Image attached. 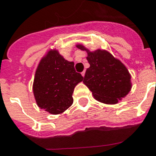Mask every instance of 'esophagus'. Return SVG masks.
<instances>
[{"instance_id": "obj_1", "label": "esophagus", "mask_w": 156, "mask_h": 156, "mask_svg": "<svg viewBox=\"0 0 156 156\" xmlns=\"http://www.w3.org/2000/svg\"><path fill=\"white\" fill-rule=\"evenodd\" d=\"M81 75L83 76H84V75H85V71H83V72H81Z\"/></svg>"}]
</instances>
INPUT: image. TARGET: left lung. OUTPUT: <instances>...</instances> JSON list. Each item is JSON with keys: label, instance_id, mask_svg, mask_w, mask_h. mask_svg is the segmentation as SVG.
Returning <instances> with one entry per match:
<instances>
[{"label": "left lung", "instance_id": "left-lung-1", "mask_svg": "<svg viewBox=\"0 0 156 156\" xmlns=\"http://www.w3.org/2000/svg\"><path fill=\"white\" fill-rule=\"evenodd\" d=\"M76 46L81 50H87L82 44ZM87 52L90 67L86 70L84 84L98 102L115 104L131 89L129 72L121 62L106 50Z\"/></svg>", "mask_w": 156, "mask_h": 156}]
</instances>
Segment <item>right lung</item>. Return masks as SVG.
<instances>
[{"label":"right lung","mask_w":156,"mask_h":156,"mask_svg":"<svg viewBox=\"0 0 156 156\" xmlns=\"http://www.w3.org/2000/svg\"><path fill=\"white\" fill-rule=\"evenodd\" d=\"M84 79L74 62L51 50L40 62L35 74L33 93L38 107L50 114L62 113L73 103L75 87Z\"/></svg>","instance_id":"add662e5"}]
</instances>
